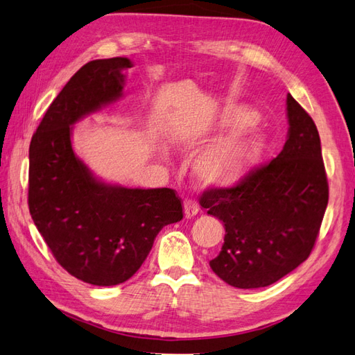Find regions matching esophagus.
<instances>
[{"label":"esophagus","mask_w":355,"mask_h":355,"mask_svg":"<svg viewBox=\"0 0 355 355\" xmlns=\"http://www.w3.org/2000/svg\"><path fill=\"white\" fill-rule=\"evenodd\" d=\"M198 210H200V209H198V205H196L195 201H192V200H186L184 201V216L187 219L196 216L198 215Z\"/></svg>","instance_id":"1"}]
</instances>
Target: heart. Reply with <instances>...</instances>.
I'll use <instances>...</instances> for the list:
<instances>
[{
	"label": "heart",
	"mask_w": 355,
	"mask_h": 355,
	"mask_svg": "<svg viewBox=\"0 0 355 355\" xmlns=\"http://www.w3.org/2000/svg\"><path fill=\"white\" fill-rule=\"evenodd\" d=\"M259 116L246 105H227L215 119L193 122L180 130L181 140L213 139L230 135L209 146L195 162V175L205 186L233 187L257 169L268 148V137L257 127Z\"/></svg>",
	"instance_id": "b5f03b06"
}]
</instances>
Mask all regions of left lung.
<instances>
[{
	"instance_id": "obj_1",
	"label": "left lung",
	"mask_w": 355,
	"mask_h": 355,
	"mask_svg": "<svg viewBox=\"0 0 355 355\" xmlns=\"http://www.w3.org/2000/svg\"><path fill=\"white\" fill-rule=\"evenodd\" d=\"M287 140L274 160L230 189L201 196L225 237L210 268L237 289H259L307 260L328 204L320 139L310 114L289 94Z\"/></svg>"
}]
</instances>
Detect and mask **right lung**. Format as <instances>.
I'll use <instances>...</instances> for the list:
<instances>
[{
	"instance_id": "1",
	"label": "right lung",
	"mask_w": 355,
	"mask_h": 355,
	"mask_svg": "<svg viewBox=\"0 0 355 355\" xmlns=\"http://www.w3.org/2000/svg\"><path fill=\"white\" fill-rule=\"evenodd\" d=\"M133 66L127 57L86 63L55 96L30 144L28 209L55 260L94 286L133 277L164 225L183 219L172 189L105 183L73 151L78 121L118 101Z\"/></svg>"
}]
</instances>
